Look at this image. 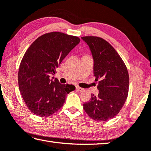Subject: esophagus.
<instances>
[{
	"instance_id": "34e87169",
	"label": "esophagus",
	"mask_w": 151,
	"mask_h": 151,
	"mask_svg": "<svg viewBox=\"0 0 151 151\" xmlns=\"http://www.w3.org/2000/svg\"><path fill=\"white\" fill-rule=\"evenodd\" d=\"M76 90L78 91H80V92L83 91H84V89H83V88H81V87H79L78 86L76 87Z\"/></svg>"
}]
</instances>
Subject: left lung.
I'll return each instance as SVG.
<instances>
[{"instance_id":"1","label":"left lung","mask_w":151,"mask_h":151,"mask_svg":"<svg viewBox=\"0 0 151 151\" xmlns=\"http://www.w3.org/2000/svg\"><path fill=\"white\" fill-rule=\"evenodd\" d=\"M89 45L94 60L95 81L99 93L91 94L90 101L83 104L88 116L96 122L110 120L118 114L128 95L129 78L123 60L112 45L95 36L82 37Z\"/></svg>"}]
</instances>
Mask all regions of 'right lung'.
I'll return each mask as SVG.
<instances>
[{
	"mask_svg": "<svg viewBox=\"0 0 151 151\" xmlns=\"http://www.w3.org/2000/svg\"><path fill=\"white\" fill-rule=\"evenodd\" d=\"M80 42L78 37L62 32L45 33L36 39L23 56L18 78L19 89L31 112L47 117L60 109L74 85L52 81L50 76Z\"/></svg>",
	"mask_w": 151,
	"mask_h": 151,
	"instance_id": "add662e5",
	"label": "right lung"
}]
</instances>
